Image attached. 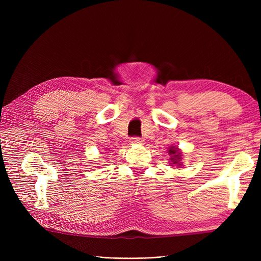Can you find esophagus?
Segmentation results:
<instances>
[{
  "mask_svg": "<svg viewBox=\"0 0 261 261\" xmlns=\"http://www.w3.org/2000/svg\"><path fill=\"white\" fill-rule=\"evenodd\" d=\"M130 143H132V144H135V145H140V144L144 143V140H143V138L134 136V137L130 138Z\"/></svg>",
  "mask_w": 261,
  "mask_h": 261,
  "instance_id": "34e87169",
  "label": "esophagus"
}]
</instances>
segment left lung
<instances>
[{
  "instance_id": "1",
  "label": "left lung",
  "mask_w": 261,
  "mask_h": 261,
  "mask_svg": "<svg viewBox=\"0 0 261 261\" xmlns=\"http://www.w3.org/2000/svg\"><path fill=\"white\" fill-rule=\"evenodd\" d=\"M170 154H172V158L171 160L173 161V164H178L179 165V161H180V152H178L177 148H174V147H171L170 150H169Z\"/></svg>"
}]
</instances>
